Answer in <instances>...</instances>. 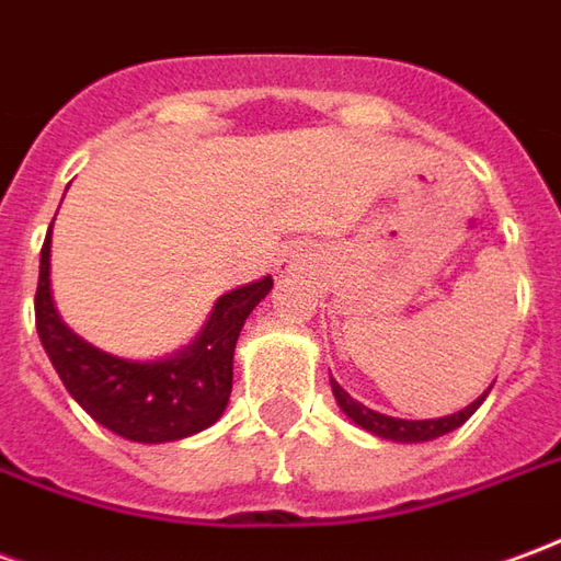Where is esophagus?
Masks as SVG:
<instances>
[{
  "label": "esophagus",
  "instance_id": "esophagus-1",
  "mask_svg": "<svg viewBox=\"0 0 561 561\" xmlns=\"http://www.w3.org/2000/svg\"><path fill=\"white\" fill-rule=\"evenodd\" d=\"M291 270H297V257L285 255L279 261V273H291Z\"/></svg>",
  "mask_w": 561,
  "mask_h": 561
}]
</instances>
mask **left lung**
<instances>
[{
    "instance_id": "obj_1",
    "label": "left lung",
    "mask_w": 561,
    "mask_h": 561,
    "mask_svg": "<svg viewBox=\"0 0 561 561\" xmlns=\"http://www.w3.org/2000/svg\"><path fill=\"white\" fill-rule=\"evenodd\" d=\"M330 388H333V397L340 402L342 412L348 414L357 426H364L366 433L378 435V438H390V442H430V438H438V435L450 433V430H457L459 423L469 421L471 414H474V409L483 402V397L490 393V390H486L481 400H474L471 405H466L462 412L447 414V417H438V421H400V417L378 414L373 412V409H366L364 402L352 400L333 378H330Z\"/></svg>"
}]
</instances>
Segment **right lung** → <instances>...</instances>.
Returning a JSON list of instances; mask_svg holds the SVG:
<instances>
[{"label": "right lung", "mask_w": 561, "mask_h": 561, "mask_svg": "<svg viewBox=\"0 0 561 561\" xmlns=\"http://www.w3.org/2000/svg\"><path fill=\"white\" fill-rule=\"evenodd\" d=\"M273 279L267 276L225 294L195 345H188L176 357L156 364L119 360L75 336L56 316L47 231L35 291V328L66 390L92 421L131 442L161 445L201 433L219 421L231 397L237 336L249 312L267 297Z\"/></svg>", "instance_id": "1"}]
</instances>
